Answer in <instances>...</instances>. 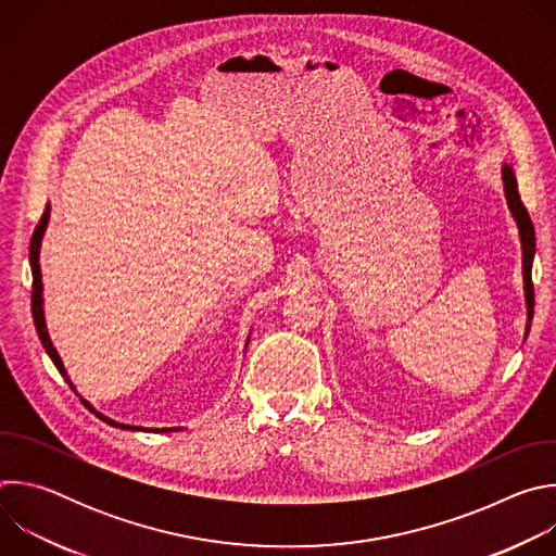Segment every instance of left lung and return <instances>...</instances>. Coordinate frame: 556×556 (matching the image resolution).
Wrapping results in <instances>:
<instances>
[{
  "mask_svg": "<svg viewBox=\"0 0 556 556\" xmlns=\"http://www.w3.org/2000/svg\"><path fill=\"white\" fill-rule=\"evenodd\" d=\"M504 178V193L508 200V208L517 222L519 237H521V251H523V288H526V305H528V324L532 319V307H534V290H532V260H534V226L530 222V215L519 198L517 178L513 174L510 165L502 167Z\"/></svg>",
  "mask_w": 556,
  "mask_h": 556,
  "instance_id": "8db88e82",
  "label": "left lung"
}]
</instances>
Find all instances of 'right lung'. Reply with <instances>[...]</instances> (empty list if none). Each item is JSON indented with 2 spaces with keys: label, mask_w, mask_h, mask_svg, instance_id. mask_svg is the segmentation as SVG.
I'll use <instances>...</instances> for the list:
<instances>
[{
  "label": "right lung",
  "mask_w": 556,
  "mask_h": 556,
  "mask_svg": "<svg viewBox=\"0 0 556 556\" xmlns=\"http://www.w3.org/2000/svg\"><path fill=\"white\" fill-rule=\"evenodd\" d=\"M48 219H50V204H46V211H43V215H41V219H39V224H37V228H35V232H33V240H30V268H33V319H35V328H37V334H39V339H41V345L46 348V352H48V356L52 358L54 367H56V369L65 376V380H67V374H65V367H63V363H61V356L56 354V350H54V345H52V341H50V337H48V330H46V316H43V283H41V268H39V249H41V240H43V232H46ZM67 382H70V380H67ZM70 387H72V382H70ZM81 403H84V405H86L94 416H99L103 422H108V425H112V427H116V429L140 431V427L123 425V422H116V420H112V418H108V416L99 414V412H97L88 401H84V399H81ZM151 431L167 433V431H178V429H151Z\"/></svg>",
  "instance_id": "right-lung-1"
}]
</instances>
